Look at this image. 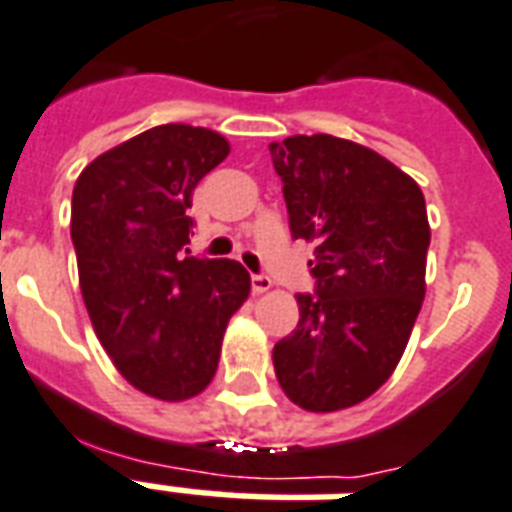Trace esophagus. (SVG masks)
Segmentation results:
<instances>
[{
  "label": "esophagus",
  "instance_id": "1",
  "mask_svg": "<svg viewBox=\"0 0 512 512\" xmlns=\"http://www.w3.org/2000/svg\"><path fill=\"white\" fill-rule=\"evenodd\" d=\"M271 287L273 282L268 276H263V273H255V276H252V292H255V295H263V292H268Z\"/></svg>",
  "mask_w": 512,
  "mask_h": 512
}]
</instances>
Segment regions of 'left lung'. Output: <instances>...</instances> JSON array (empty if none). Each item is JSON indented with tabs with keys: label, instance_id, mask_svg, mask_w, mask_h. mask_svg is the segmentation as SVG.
<instances>
[{
	"label": "left lung",
	"instance_id": "1",
	"mask_svg": "<svg viewBox=\"0 0 512 512\" xmlns=\"http://www.w3.org/2000/svg\"><path fill=\"white\" fill-rule=\"evenodd\" d=\"M295 239L317 295L298 298V327L273 346L279 386L303 411L368 400L403 357L427 292L429 220L421 187L370 147L330 134L268 144Z\"/></svg>",
	"mask_w": 512,
	"mask_h": 512
}]
</instances>
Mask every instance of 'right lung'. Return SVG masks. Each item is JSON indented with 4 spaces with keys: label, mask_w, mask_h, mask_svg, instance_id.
Here are the masks:
<instances>
[{
    "label": "right lung",
    "mask_w": 512,
    "mask_h": 512,
    "mask_svg": "<svg viewBox=\"0 0 512 512\" xmlns=\"http://www.w3.org/2000/svg\"><path fill=\"white\" fill-rule=\"evenodd\" d=\"M228 152L212 128L166 123L101 152L74 182L69 228L96 338L128 384L163 403L209 386L252 287L236 260L185 247L195 185Z\"/></svg>",
    "instance_id": "add662e5"
}]
</instances>
